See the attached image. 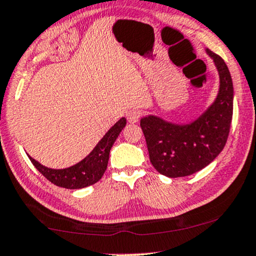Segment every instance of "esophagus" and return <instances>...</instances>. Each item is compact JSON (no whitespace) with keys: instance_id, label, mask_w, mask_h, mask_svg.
<instances>
[{"instance_id":"obj_1","label":"esophagus","mask_w":256,"mask_h":256,"mask_svg":"<svg viewBox=\"0 0 256 256\" xmlns=\"http://www.w3.org/2000/svg\"><path fill=\"white\" fill-rule=\"evenodd\" d=\"M140 116H142L140 111H138V110H131V111L128 114V122H132V124H134V122H137L139 120V118H140Z\"/></svg>"}]
</instances>
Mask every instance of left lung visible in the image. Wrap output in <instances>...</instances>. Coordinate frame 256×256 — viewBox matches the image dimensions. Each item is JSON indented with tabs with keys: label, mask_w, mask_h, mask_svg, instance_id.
Wrapping results in <instances>:
<instances>
[{
	"label": "left lung",
	"mask_w": 256,
	"mask_h": 256,
	"mask_svg": "<svg viewBox=\"0 0 256 256\" xmlns=\"http://www.w3.org/2000/svg\"><path fill=\"white\" fill-rule=\"evenodd\" d=\"M219 74L213 103L188 122H172L156 114L140 119L151 164L160 174L179 178L210 165L226 145L233 116V82L219 54L206 49Z\"/></svg>",
	"instance_id": "8db88e82"
}]
</instances>
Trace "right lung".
Returning <instances> with one entry per match:
<instances>
[{
    "instance_id": "right-lung-1",
    "label": "right lung",
    "mask_w": 256,
    "mask_h": 256,
    "mask_svg": "<svg viewBox=\"0 0 256 256\" xmlns=\"http://www.w3.org/2000/svg\"><path fill=\"white\" fill-rule=\"evenodd\" d=\"M126 125V118L122 117L112 126L104 137L98 142V144L94 146L92 151L78 162L74 165L66 168H51L42 165L29 156L34 166L46 176V178L54 185L64 187L68 190H80L96 184L98 180L102 179V176L106 171L108 156H110V150L112 145L114 144L116 139L118 138L122 128Z\"/></svg>"
}]
</instances>
